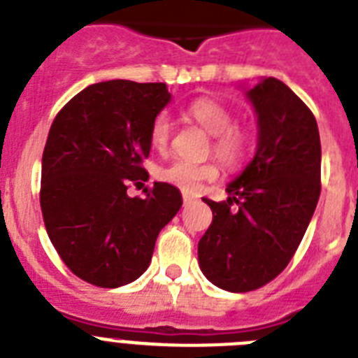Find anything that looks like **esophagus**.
Listing matches in <instances>:
<instances>
[{
    "label": "esophagus",
    "instance_id": "esophagus-1",
    "mask_svg": "<svg viewBox=\"0 0 358 358\" xmlns=\"http://www.w3.org/2000/svg\"><path fill=\"white\" fill-rule=\"evenodd\" d=\"M192 201H196V198L189 196V194H183V203L189 205V203H192Z\"/></svg>",
    "mask_w": 358,
    "mask_h": 358
}]
</instances>
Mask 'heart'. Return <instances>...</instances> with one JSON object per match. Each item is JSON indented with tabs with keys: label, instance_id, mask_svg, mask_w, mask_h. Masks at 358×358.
<instances>
[{
	"label": "heart",
	"instance_id": "heart-1",
	"mask_svg": "<svg viewBox=\"0 0 358 358\" xmlns=\"http://www.w3.org/2000/svg\"><path fill=\"white\" fill-rule=\"evenodd\" d=\"M185 115L192 122L201 126L207 133H210L209 149L220 158L223 166L229 169H236L245 162L248 153V133L245 127L234 124V115L222 102L209 97L194 99L185 108ZM173 124L169 117L160 113L149 127V144L155 151L164 153L169 148ZM220 175V166L216 162H201L192 164L185 160H173L166 166L158 167L155 176L158 182L180 189L182 192H194L200 183L213 182Z\"/></svg>",
	"mask_w": 358,
	"mask_h": 358
}]
</instances>
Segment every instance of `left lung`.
Listing matches in <instances>:
<instances>
[{"mask_svg": "<svg viewBox=\"0 0 358 358\" xmlns=\"http://www.w3.org/2000/svg\"><path fill=\"white\" fill-rule=\"evenodd\" d=\"M259 122L254 160L227 185L225 201H203L213 223L198 243L205 278L229 292L265 287L287 268L321 194V138L310 108L268 77L248 92Z\"/></svg>", "mask_w": 358, "mask_h": 358, "instance_id": "1", "label": "left lung"}]
</instances>
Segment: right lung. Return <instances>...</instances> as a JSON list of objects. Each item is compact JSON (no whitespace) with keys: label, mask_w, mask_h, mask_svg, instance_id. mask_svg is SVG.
Returning a JSON list of instances; mask_svg holds the SVG:
<instances>
[{"label":"right lung","mask_w":358,"mask_h":358,"mask_svg":"<svg viewBox=\"0 0 358 358\" xmlns=\"http://www.w3.org/2000/svg\"><path fill=\"white\" fill-rule=\"evenodd\" d=\"M164 83L106 80L66 102L50 126L41 169L43 222L64 265L83 281L117 288L141 278L158 232L182 207L176 187L145 196L149 127L169 102Z\"/></svg>","instance_id":"add662e5"}]
</instances>
